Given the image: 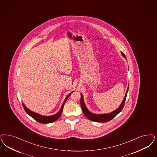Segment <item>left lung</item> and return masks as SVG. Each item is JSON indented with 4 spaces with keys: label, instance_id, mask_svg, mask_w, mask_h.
<instances>
[{
    "label": "left lung",
    "instance_id": "1",
    "mask_svg": "<svg viewBox=\"0 0 157 157\" xmlns=\"http://www.w3.org/2000/svg\"><path fill=\"white\" fill-rule=\"evenodd\" d=\"M121 53L122 54V56L126 58V56H125L124 53L123 52H121ZM128 90H129V86L128 87V90H127V92L126 93L124 99L122 103H121V105L119 106V108L117 109L116 110H115L111 113L101 114V115L92 114L90 112H89L86 107V106L85 105V103L83 102V96H82V94H81V108L82 109V111H83L84 115H85V117L87 118L88 119L91 120V121H94V122H108V121H111V119H113L116 115H117L118 114H119V113L122 111V109L124 108V102H125V100H126V98Z\"/></svg>",
    "mask_w": 157,
    "mask_h": 157
}]
</instances>
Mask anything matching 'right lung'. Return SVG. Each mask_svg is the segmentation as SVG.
Here are the masks:
<instances>
[{"instance_id": "1", "label": "right lung", "mask_w": 157, "mask_h": 157, "mask_svg": "<svg viewBox=\"0 0 157 157\" xmlns=\"http://www.w3.org/2000/svg\"><path fill=\"white\" fill-rule=\"evenodd\" d=\"M73 93V92H71L70 94H69L67 98H65V100L64 101V103L62 105V107L60 109L59 111L56 114H55L54 115H52V116H49V117H46V116H43V115H39V114H36L35 113H33V111H31V110H29V109H28L25 105L24 104L22 103V106H23V108L24 109V110L25 111V112L27 113L29 116H31L32 118H33L35 120H36V121H38V122L39 123H41V124H49V123H52L53 122H54L55 121H56L57 119H59V117L61 116V113L63 112V107H64V105L65 104L66 101L67 100L68 97L70 96L71 94Z\"/></svg>"}]
</instances>
